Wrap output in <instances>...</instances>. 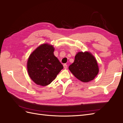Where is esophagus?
Listing matches in <instances>:
<instances>
[{"label":"esophagus","instance_id":"esophagus-1","mask_svg":"<svg viewBox=\"0 0 123 123\" xmlns=\"http://www.w3.org/2000/svg\"><path fill=\"white\" fill-rule=\"evenodd\" d=\"M64 68H65V69H66L67 68V65L66 64H64Z\"/></svg>","mask_w":123,"mask_h":123}]
</instances>
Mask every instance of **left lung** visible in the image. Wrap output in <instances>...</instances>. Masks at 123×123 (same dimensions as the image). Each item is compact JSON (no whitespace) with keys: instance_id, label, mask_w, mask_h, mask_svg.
<instances>
[{"instance_id":"left-lung-1","label":"left lung","mask_w":123,"mask_h":123,"mask_svg":"<svg viewBox=\"0 0 123 123\" xmlns=\"http://www.w3.org/2000/svg\"><path fill=\"white\" fill-rule=\"evenodd\" d=\"M69 69L74 77L83 82L93 80L99 71L96 59L88 52L78 53Z\"/></svg>"}]
</instances>
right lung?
I'll return each instance as SVG.
<instances>
[{
	"label": "right lung",
	"instance_id": "1",
	"mask_svg": "<svg viewBox=\"0 0 123 123\" xmlns=\"http://www.w3.org/2000/svg\"><path fill=\"white\" fill-rule=\"evenodd\" d=\"M54 51L53 45L45 43L39 46L30 55L27 62L28 72L37 85H49L63 69Z\"/></svg>",
	"mask_w": 123,
	"mask_h": 123
}]
</instances>
